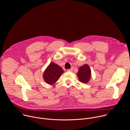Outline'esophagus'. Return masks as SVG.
<instances>
[{
    "label": "esophagus",
    "mask_w": 130,
    "mask_h": 130,
    "mask_svg": "<svg viewBox=\"0 0 130 130\" xmlns=\"http://www.w3.org/2000/svg\"><path fill=\"white\" fill-rule=\"evenodd\" d=\"M67 71H72V70H73V68H70V69H67Z\"/></svg>",
    "instance_id": "obj_1"
}]
</instances>
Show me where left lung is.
Listing matches in <instances>:
<instances>
[{
    "label": "left lung",
    "mask_w": 130,
    "mask_h": 130,
    "mask_svg": "<svg viewBox=\"0 0 130 130\" xmlns=\"http://www.w3.org/2000/svg\"><path fill=\"white\" fill-rule=\"evenodd\" d=\"M77 76L79 80L83 83H87L91 77V70L87 64L79 67L77 72Z\"/></svg>",
    "instance_id": "left-lung-1"
}]
</instances>
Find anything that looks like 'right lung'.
<instances>
[{
    "mask_svg": "<svg viewBox=\"0 0 130 130\" xmlns=\"http://www.w3.org/2000/svg\"><path fill=\"white\" fill-rule=\"evenodd\" d=\"M64 70L59 65L51 63L43 74V78L45 82L48 84H53L60 77Z\"/></svg>",
    "mask_w": 130,
    "mask_h": 130,
    "instance_id": "add662e5",
    "label": "right lung"
}]
</instances>
